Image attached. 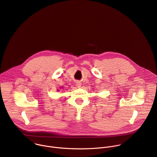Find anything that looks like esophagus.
I'll return each mask as SVG.
<instances>
[{
	"label": "esophagus",
	"instance_id": "1",
	"mask_svg": "<svg viewBox=\"0 0 157 157\" xmlns=\"http://www.w3.org/2000/svg\"><path fill=\"white\" fill-rule=\"evenodd\" d=\"M81 84L80 82H77V83H76V86H77L78 87H81Z\"/></svg>",
	"mask_w": 157,
	"mask_h": 157
}]
</instances>
